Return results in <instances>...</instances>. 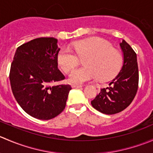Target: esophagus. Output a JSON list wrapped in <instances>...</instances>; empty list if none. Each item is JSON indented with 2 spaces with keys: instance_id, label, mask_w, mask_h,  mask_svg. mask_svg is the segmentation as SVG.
I'll list each match as a JSON object with an SVG mask.
<instances>
[{
  "instance_id": "34e87169",
  "label": "esophagus",
  "mask_w": 153,
  "mask_h": 153,
  "mask_svg": "<svg viewBox=\"0 0 153 153\" xmlns=\"http://www.w3.org/2000/svg\"><path fill=\"white\" fill-rule=\"evenodd\" d=\"M82 86L83 85H79V84H73V85H72V88H81Z\"/></svg>"
}]
</instances>
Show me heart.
Here are the masks:
<instances>
[{
	"label": "heart",
	"instance_id": "heart-1",
	"mask_svg": "<svg viewBox=\"0 0 153 153\" xmlns=\"http://www.w3.org/2000/svg\"><path fill=\"white\" fill-rule=\"evenodd\" d=\"M77 55L84 58V67L72 70L69 79L73 84H83L99 78L108 81L115 76L122 66L121 52L112 47L109 42L98 37H92L74 43ZM69 47H64L58 54V63L61 69L68 72L78 63V57Z\"/></svg>",
	"mask_w": 153,
	"mask_h": 153
}]
</instances>
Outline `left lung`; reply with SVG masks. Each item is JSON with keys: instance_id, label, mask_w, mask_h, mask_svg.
I'll return each instance as SVG.
<instances>
[{"instance_id": "1", "label": "left lung", "mask_w": 153, "mask_h": 153, "mask_svg": "<svg viewBox=\"0 0 153 153\" xmlns=\"http://www.w3.org/2000/svg\"><path fill=\"white\" fill-rule=\"evenodd\" d=\"M123 53V66L119 73L109 83V86L101 89L91 101L92 106L106 115L118 113L126 109L136 95L138 86L137 55L124 41L119 44Z\"/></svg>"}]
</instances>
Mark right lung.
<instances>
[{
    "mask_svg": "<svg viewBox=\"0 0 153 153\" xmlns=\"http://www.w3.org/2000/svg\"><path fill=\"white\" fill-rule=\"evenodd\" d=\"M54 38L33 39L17 48L11 64L12 93L31 116L49 120L64 109L71 90L67 84L51 86L65 78L58 68L60 48Z\"/></svg>",
    "mask_w": 153,
    "mask_h": 153,
    "instance_id": "right-lung-1",
    "label": "right lung"
}]
</instances>
